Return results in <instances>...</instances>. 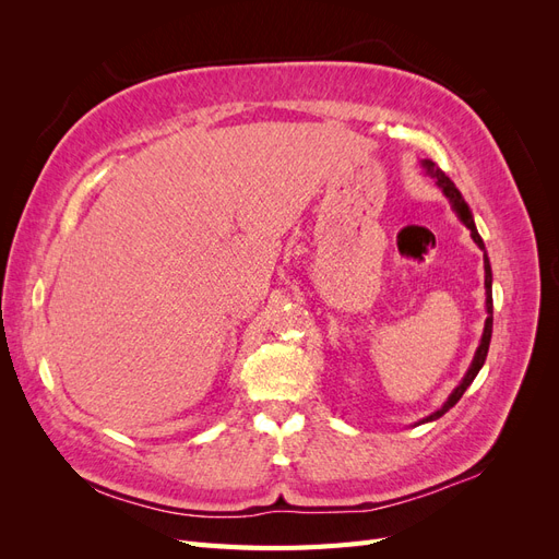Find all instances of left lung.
Wrapping results in <instances>:
<instances>
[{
  "mask_svg": "<svg viewBox=\"0 0 559 559\" xmlns=\"http://www.w3.org/2000/svg\"><path fill=\"white\" fill-rule=\"evenodd\" d=\"M425 170L438 181V186H441L443 189V193L450 198V202H452V207H454V212L460 214V218L464 222V226L471 230V238H473V242H476L480 249H485V245H483V238L478 235V230H476V224H473V216H471V210H468V205L464 202V198H462V193L456 191V186L450 181V177L441 170V167H438L436 163H431V160H425ZM485 294H487V300H485V306H487V321H485V331H483V341H480V347H478V352H476V357H473V364H471V368H468V373L464 376V380L460 382V386L454 389V392L450 394V399L445 401V405L441 411H436L433 415H429L425 421H431V419H438V417H443L452 405L460 401L462 396H464V392H466V386L473 382V378L478 376V370L483 368V364H485V359H487V349H489V341H492V270H489V261H487V257H485Z\"/></svg>",
  "mask_w": 559,
  "mask_h": 559,
  "instance_id": "obj_1",
  "label": "left lung"
}]
</instances>
